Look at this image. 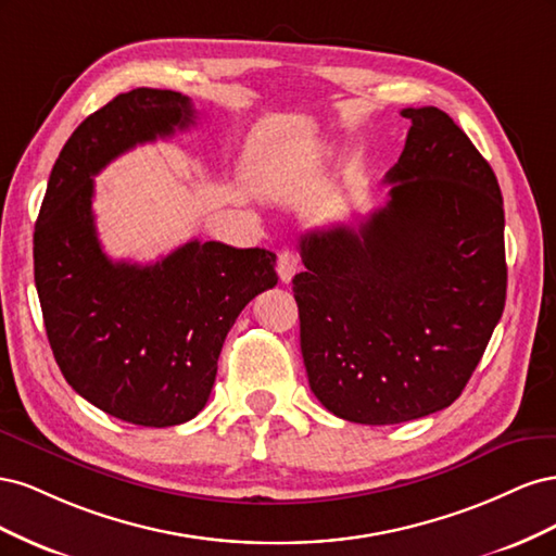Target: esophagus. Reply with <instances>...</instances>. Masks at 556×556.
<instances>
[{
	"label": "esophagus",
	"mask_w": 556,
	"mask_h": 556,
	"mask_svg": "<svg viewBox=\"0 0 556 556\" xmlns=\"http://www.w3.org/2000/svg\"><path fill=\"white\" fill-rule=\"evenodd\" d=\"M299 271V255L294 250H282L278 255V276L282 282H290Z\"/></svg>",
	"instance_id": "obj_1"
}]
</instances>
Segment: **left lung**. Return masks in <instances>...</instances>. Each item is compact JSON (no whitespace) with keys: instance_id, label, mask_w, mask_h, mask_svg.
Returning <instances> with one entry per match:
<instances>
[{"instance_id":"1","label":"left lung","mask_w":556,"mask_h":556,"mask_svg":"<svg viewBox=\"0 0 556 556\" xmlns=\"http://www.w3.org/2000/svg\"><path fill=\"white\" fill-rule=\"evenodd\" d=\"M410 121L390 199L352 229L301 237V355L336 417L399 425L447 408L506 306L503 197L492 166L435 106Z\"/></svg>"}]
</instances>
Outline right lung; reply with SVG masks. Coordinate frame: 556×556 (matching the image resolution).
Returning a JSON list of instances; mask_svg holds the SVG:
<instances>
[{"mask_svg":"<svg viewBox=\"0 0 556 556\" xmlns=\"http://www.w3.org/2000/svg\"><path fill=\"white\" fill-rule=\"evenodd\" d=\"M192 123L180 92L117 94L64 143L35 227V282L62 376L99 410L139 427L182 425L206 406L227 331L278 282L264 248L194 239L146 266L102 250L92 178L137 143Z\"/></svg>","mask_w":556,"mask_h":556,"instance_id":"right-lung-1","label":"right lung"}]
</instances>
